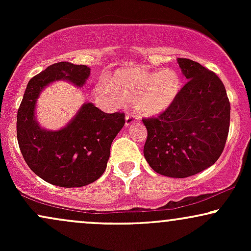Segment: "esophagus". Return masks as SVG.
<instances>
[{
	"mask_svg": "<svg viewBox=\"0 0 251 251\" xmlns=\"http://www.w3.org/2000/svg\"><path fill=\"white\" fill-rule=\"evenodd\" d=\"M138 120H139V119H138V117H135L134 114L128 113V114H126L125 125H126V126H131V125H133L134 123H137Z\"/></svg>",
	"mask_w": 251,
	"mask_h": 251,
	"instance_id": "1",
	"label": "esophagus"
}]
</instances>
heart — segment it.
<instances>
[{
  "label": "heart",
  "instance_id": "obj_1",
  "mask_svg": "<svg viewBox=\"0 0 251 251\" xmlns=\"http://www.w3.org/2000/svg\"><path fill=\"white\" fill-rule=\"evenodd\" d=\"M181 89L179 74L171 68L149 71L140 67L118 70L98 86L102 96L133 103L139 116L153 117L163 113L177 99Z\"/></svg>",
  "mask_w": 251,
  "mask_h": 251
}]
</instances>
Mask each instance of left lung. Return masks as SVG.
<instances>
[{
    "label": "left lung",
    "mask_w": 251,
    "mask_h": 251,
    "mask_svg": "<svg viewBox=\"0 0 251 251\" xmlns=\"http://www.w3.org/2000/svg\"><path fill=\"white\" fill-rule=\"evenodd\" d=\"M188 82L157 118L143 119L148 128L144 155L157 174L185 178L217 162L230 126V102L212 71L190 59H177Z\"/></svg>",
    "instance_id": "left-lung-1"
}]
</instances>
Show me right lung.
I'll return each instance as SVG.
<instances>
[{"label": "right lung", "mask_w": 251, "mask_h": 251, "mask_svg": "<svg viewBox=\"0 0 251 251\" xmlns=\"http://www.w3.org/2000/svg\"><path fill=\"white\" fill-rule=\"evenodd\" d=\"M89 71L87 66L67 61L50 65L29 80L17 111V142L25 163L43 180L61 188L96 181L107 166L112 142L125 125L122 112L105 113L88 102L59 131L39 126L34 111L40 92L56 80L82 86Z\"/></svg>", "instance_id": "right-lung-1"}]
</instances>
